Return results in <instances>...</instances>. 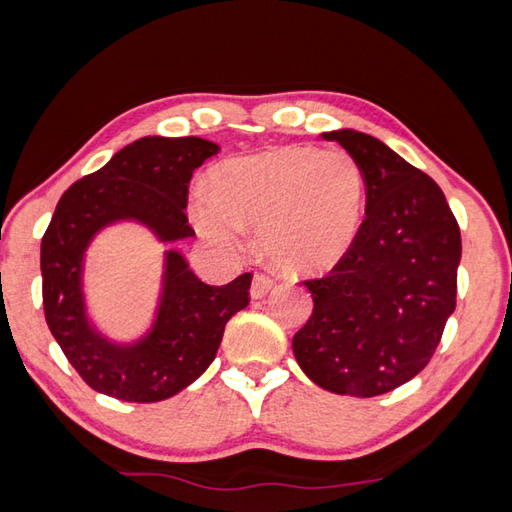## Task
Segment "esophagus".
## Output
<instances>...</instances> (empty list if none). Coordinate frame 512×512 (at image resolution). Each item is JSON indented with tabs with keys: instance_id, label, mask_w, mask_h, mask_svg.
Wrapping results in <instances>:
<instances>
[{
	"instance_id": "esophagus-1",
	"label": "esophagus",
	"mask_w": 512,
	"mask_h": 512,
	"mask_svg": "<svg viewBox=\"0 0 512 512\" xmlns=\"http://www.w3.org/2000/svg\"><path fill=\"white\" fill-rule=\"evenodd\" d=\"M275 286H277L275 277L264 275V273H257V275L253 277V286H250V297H253V299H262V297H266L268 292L273 290Z\"/></svg>"
}]
</instances>
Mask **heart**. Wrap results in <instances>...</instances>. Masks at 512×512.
Here are the masks:
<instances>
[{"label":"heart","mask_w":512,"mask_h":512,"mask_svg":"<svg viewBox=\"0 0 512 512\" xmlns=\"http://www.w3.org/2000/svg\"><path fill=\"white\" fill-rule=\"evenodd\" d=\"M213 191L195 187L189 213L198 233L228 255L257 228L270 262L290 273H323L350 253L365 213V173L345 149L281 145L226 160Z\"/></svg>","instance_id":"heart-1"}]
</instances>
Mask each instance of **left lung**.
I'll return each instance as SVG.
<instances>
[{"label": "left lung", "mask_w": 512, "mask_h": 512, "mask_svg": "<svg viewBox=\"0 0 512 512\" xmlns=\"http://www.w3.org/2000/svg\"><path fill=\"white\" fill-rule=\"evenodd\" d=\"M361 162L365 220L354 246L303 284L314 310L292 339L319 387L372 398L405 385L431 361L455 310L460 226L442 189L378 138L325 132Z\"/></svg>", "instance_id": "8db88e82"}]
</instances>
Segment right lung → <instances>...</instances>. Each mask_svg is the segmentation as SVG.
<instances>
[{
    "mask_svg": "<svg viewBox=\"0 0 512 512\" xmlns=\"http://www.w3.org/2000/svg\"><path fill=\"white\" fill-rule=\"evenodd\" d=\"M220 147L204 138L145 136L61 195L41 239L43 312L65 358L92 389L125 402H158L189 387L213 363L224 325L248 306L253 275L226 286L195 277L178 250L165 253L151 330L136 343L105 339L85 312L83 259L114 222L147 226L160 242L193 237L187 198L193 171Z\"/></svg>",
    "mask_w": 512,
    "mask_h": 512,
    "instance_id": "right-lung-1",
    "label": "right lung"
}]
</instances>
